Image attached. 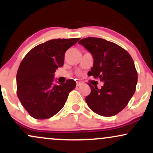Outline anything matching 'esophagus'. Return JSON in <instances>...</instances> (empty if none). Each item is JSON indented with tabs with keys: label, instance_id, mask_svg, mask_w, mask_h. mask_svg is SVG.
I'll return each instance as SVG.
<instances>
[{
	"label": "esophagus",
	"instance_id": "esophagus-1",
	"mask_svg": "<svg viewBox=\"0 0 153 153\" xmlns=\"http://www.w3.org/2000/svg\"><path fill=\"white\" fill-rule=\"evenodd\" d=\"M76 84H77V85H78V86H80V85H82V84H83V82H81V81H77Z\"/></svg>",
	"mask_w": 153,
	"mask_h": 153
}]
</instances>
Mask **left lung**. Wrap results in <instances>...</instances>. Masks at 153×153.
<instances>
[{
    "instance_id": "1",
    "label": "left lung",
    "mask_w": 153,
    "mask_h": 153,
    "mask_svg": "<svg viewBox=\"0 0 153 153\" xmlns=\"http://www.w3.org/2000/svg\"><path fill=\"white\" fill-rule=\"evenodd\" d=\"M92 54L94 67L88 75L103 82L100 89L91 87L85 101L93 111L112 117L124 109L134 95L137 72L129 52L117 44L101 38L88 37L78 42Z\"/></svg>"
}]
</instances>
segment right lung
<instances>
[{"mask_svg":"<svg viewBox=\"0 0 153 153\" xmlns=\"http://www.w3.org/2000/svg\"><path fill=\"white\" fill-rule=\"evenodd\" d=\"M79 39L50 40L31 49L22 59L16 75L17 96L34 119H46L55 115L76 86L73 79L59 85L53 81L56 69L63 65L65 52Z\"/></svg>","mask_w":153,"mask_h":153,"instance_id":"right-lung-1","label":"right lung"}]
</instances>
